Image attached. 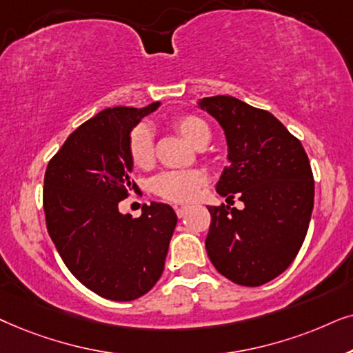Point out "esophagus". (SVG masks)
Listing matches in <instances>:
<instances>
[{
    "instance_id": "1",
    "label": "esophagus",
    "mask_w": 353,
    "mask_h": 353,
    "mask_svg": "<svg viewBox=\"0 0 353 353\" xmlns=\"http://www.w3.org/2000/svg\"><path fill=\"white\" fill-rule=\"evenodd\" d=\"M174 210H176V213L179 218H184V216L187 214V211H189V206L185 205H181V206H174Z\"/></svg>"
}]
</instances>
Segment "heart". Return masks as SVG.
Instances as JSON below:
<instances>
[{
  "label": "heart",
  "mask_w": 353,
  "mask_h": 353,
  "mask_svg": "<svg viewBox=\"0 0 353 353\" xmlns=\"http://www.w3.org/2000/svg\"><path fill=\"white\" fill-rule=\"evenodd\" d=\"M172 128L190 145L196 148L205 147L211 137L208 124L195 114L177 116L172 119ZM128 154L130 163L139 169H150L154 164L153 132L147 125H137L130 130L128 139ZM208 184V176L203 169H185V171H164L150 181V190L159 199L176 203H187L195 200L201 189Z\"/></svg>",
  "instance_id": "1"
}]
</instances>
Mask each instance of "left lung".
Returning <instances> with one entry per match:
<instances>
[{
    "mask_svg": "<svg viewBox=\"0 0 353 353\" xmlns=\"http://www.w3.org/2000/svg\"><path fill=\"white\" fill-rule=\"evenodd\" d=\"M199 105L228 139L229 164L216 192L245 206H208L206 252L224 278L256 288L288 270L302 247L314 200L312 166L300 140L271 112L228 95Z\"/></svg>",
    "mask_w": 353,
    "mask_h": 353,
    "instance_id": "1",
    "label": "left lung"
}]
</instances>
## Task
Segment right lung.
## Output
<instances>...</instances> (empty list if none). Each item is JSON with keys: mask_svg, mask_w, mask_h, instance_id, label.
<instances>
[{"mask_svg": "<svg viewBox=\"0 0 353 353\" xmlns=\"http://www.w3.org/2000/svg\"><path fill=\"white\" fill-rule=\"evenodd\" d=\"M159 106H116L79 125L45 171L46 229L68 270L103 299L129 302L158 283L177 216L169 205L121 214V200L137 189L128 139Z\"/></svg>", "mask_w": 353, "mask_h": 353, "instance_id": "right-lung-1", "label": "right lung"}]
</instances>
